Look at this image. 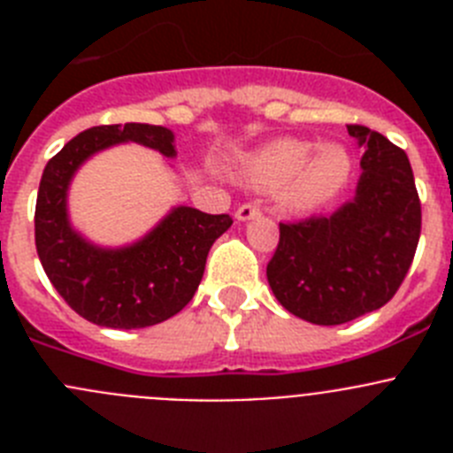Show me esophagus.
Instances as JSON below:
<instances>
[{
  "mask_svg": "<svg viewBox=\"0 0 453 453\" xmlns=\"http://www.w3.org/2000/svg\"><path fill=\"white\" fill-rule=\"evenodd\" d=\"M256 215H261V206H256V203H251V202L242 203V206H238V211H235V218H238L240 222L256 218Z\"/></svg>",
  "mask_w": 453,
  "mask_h": 453,
  "instance_id": "34e87169",
  "label": "esophagus"
}]
</instances>
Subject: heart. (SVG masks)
<instances>
[{
	"label": "heart",
	"instance_id": "obj_1",
	"mask_svg": "<svg viewBox=\"0 0 453 453\" xmlns=\"http://www.w3.org/2000/svg\"><path fill=\"white\" fill-rule=\"evenodd\" d=\"M349 156L340 145L318 147L311 140L281 138L251 158L247 174L263 188L283 183V202L311 208L334 197L349 177Z\"/></svg>",
	"mask_w": 453,
	"mask_h": 453
}]
</instances>
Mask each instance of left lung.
<instances>
[{
	"instance_id": "1",
	"label": "left lung",
	"mask_w": 453,
	"mask_h": 453,
	"mask_svg": "<svg viewBox=\"0 0 453 453\" xmlns=\"http://www.w3.org/2000/svg\"><path fill=\"white\" fill-rule=\"evenodd\" d=\"M365 147L356 197L334 215L279 224L267 263L274 297L306 322L334 326L372 313L406 279L422 231V203L402 147L347 124Z\"/></svg>"
}]
</instances>
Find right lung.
I'll return each mask as SVG.
<instances>
[{
	"instance_id": "obj_1",
	"label": "right lung",
	"mask_w": 453,
	"mask_h": 453,
	"mask_svg": "<svg viewBox=\"0 0 453 453\" xmlns=\"http://www.w3.org/2000/svg\"><path fill=\"white\" fill-rule=\"evenodd\" d=\"M127 140L163 156L177 154L165 127H92L50 158L35 199V250L51 286L74 313L108 329H145L177 315L197 290L213 242L234 224L226 213L179 206L124 250H99L74 234L65 208L72 174L88 156Z\"/></svg>"
}]
</instances>
